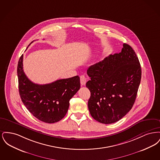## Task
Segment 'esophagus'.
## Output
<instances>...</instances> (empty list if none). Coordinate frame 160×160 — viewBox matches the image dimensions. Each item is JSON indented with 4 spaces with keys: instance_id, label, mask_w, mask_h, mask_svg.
I'll return each mask as SVG.
<instances>
[{
    "instance_id": "obj_1",
    "label": "esophagus",
    "mask_w": 160,
    "mask_h": 160,
    "mask_svg": "<svg viewBox=\"0 0 160 160\" xmlns=\"http://www.w3.org/2000/svg\"><path fill=\"white\" fill-rule=\"evenodd\" d=\"M80 83L82 85H84L86 83V78L84 75L80 76Z\"/></svg>"
}]
</instances>
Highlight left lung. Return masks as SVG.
Masks as SVG:
<instances>
[{
  "mask_svg": "<svg viewBox=\"0 0 160 160\" xmlns=\"http://www.w3.org/2000/svg\"><path fill=\"white\" fill-rule=\"evenodd\" d=\"M87 74L92 118L104 124L119 121L133 106L140 83L141 67L134 50L124 43L121 53L91 65Z\"/></svg>",
  "mask_w": 160,
  "mask_h": 160,
  "instance_id": "1",
  "label": "left lung"
}]
</instances>
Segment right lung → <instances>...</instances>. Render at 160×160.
Segmentation results:
<instances>
[{"mask_svg": "<svg viewBox=\"0 0 160 160\" xmlns=\"http://www.w3.org/2000/svg\"><path fill=\"white\" fill-rule=\"evenodd\" d=\"M23 59L22 54L18 62L17 76L24 105L42 122L52 123L61 121L68 112L69 100L80 89V77L76 76L46 84L34 83L23 71Z\"/></svg>", "mask_w": 160, "mask_h": 160, "instance_id": "right-lung-1", "label": "right lung"}]
</instances>
